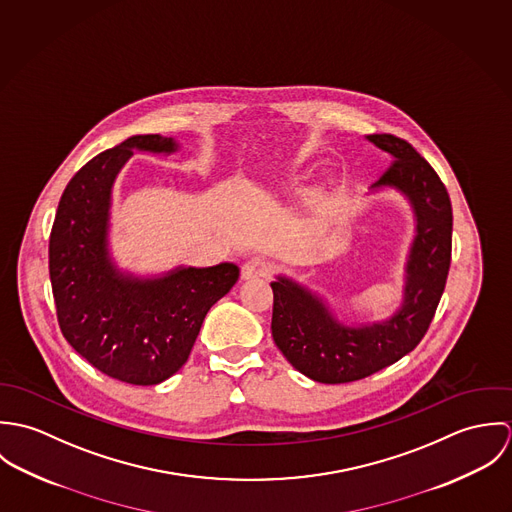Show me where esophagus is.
<instances>
[{"label":"esophagus","mask_w":512,"mask_h":512,"mask_svg":"<svg viewBox=\"0 0 512 512\" xmlns=\"http://www.w3.org/2000/svg\"><path fill=\"white\" fill-rule=\"evenodd\" d=\"M272 272V266L268 260L260 258V256H254L250 258L244 266H242V280H258V278H266L270 276Z\"/></svg>","instance_id":"34e87169"}]
</instances>
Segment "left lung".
Returning a JSON list of instances; mask_svg holds the SVG:
<instances>
[{
  "instance_id": "8db88e82",
  "label": "left lung",
  "mask_w": 512,
  "mask_h": 512,
  "mask_svg": "<svg viewBox=\"0 0 512 512\" xmlns=\"http://www.w3.org/2000/svg\"><path fill=\"white\" fill-rule=\"evenodd\" d=\"M368 140L392 159L372 191H398L416 219L402 305L384 321L345 325L321 295L286 276L272 282L274 343L293 368L323 384L361 380L414 351L434 319L451 262V203L434 167L396 136Z\"/></svg>"
}]
</instances>
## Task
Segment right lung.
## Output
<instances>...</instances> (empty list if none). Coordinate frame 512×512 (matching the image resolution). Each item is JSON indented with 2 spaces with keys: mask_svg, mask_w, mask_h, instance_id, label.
I'll return each instance as SVG.
<instances>
[{
  "mask_svg": "<svg viewBox=\"0 0 512 512\" xmlns=\"http://www.w3.org/2000/svg\"><path fill=\"white\" fill-rule=\"evenodd\" d=\"M136 151L173 153L159 134L132 136L90 159L69 181L49 240L57 319L74 351L100 372L138 386L173 376L187 363L209 309L238 280V266H179L142 278L110 254L112 187Z\"/></svg>",
  "mask_w": 512,
  "mask_h": 512,
  "instance_id": "right-lung-1",
  "label": "right lung"
}]
</instances>
